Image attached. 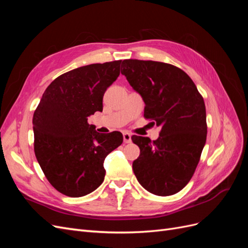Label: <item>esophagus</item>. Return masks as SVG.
Returning <instances> with one entry per match:
<instances>
[{
    "mask_svg": "<svg viewBox=\"0 0 248 248\" xmlns=\"http://www.w3.org/2000/svg\"><path fill=\"white\" fill-rule=\"evenodd\" d=\"M123 140L125 144H129L131 142V134L129 132H123Z\"/></svg>",
    "mask_w": 248,
    "mask_h": 248,
    "instance_id": "1",
    "label": "esophagus"
}]
</instances>
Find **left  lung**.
Returning <instances> with one entry per match:
<instances>
[{"label": "left lung", "instance_id": "obj_1", "mask_svg": "<svg viewBox=\"0 0 248 248\" xmlns=\"http://www.w3.org/2000/svg\"><path fill=\"white\" fill-rule=\"evenodd\" d=\"M121 73L145 101L144 117L161 126L159 138L132 136L140 150L132 163L140 184L156 196L183 189L198 167L206 144V107L192 79L178 67L129 59Z\"/></svg>", "mask_w": 248, "mask_h": 248}]
</instances>
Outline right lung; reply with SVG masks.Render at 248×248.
<instances>
[{
  "label": "right lung",
  "instance_id": "add662e5",
  "mask_svg": "<svg viewBox=\"0 0 248 248\" xmlns=\"http://www.w3.org/2000/svg\"><path fill=\"white\" fill-rule=\"evenodd\" d=\"M122 60L91 64L58 77L34 111V151L48 182L67 197L99 187L103 161L123 142L121 132L99 133L88 117L102 111L107 89L120 74Z\"/></svg>",
  "mask_w": 248,
  "mask_h": 248
}]
</instances>
